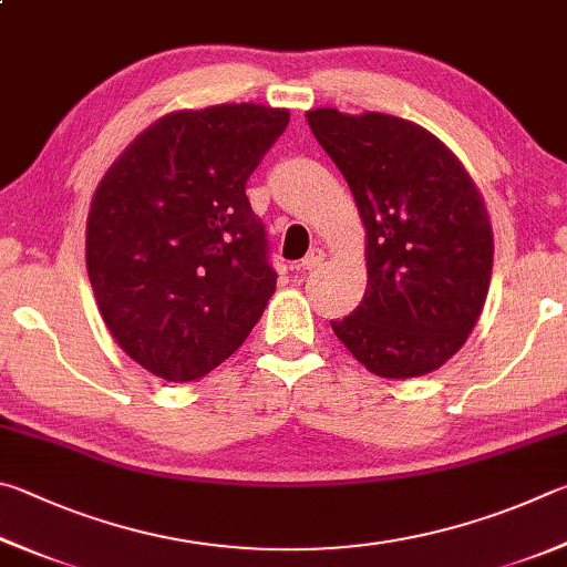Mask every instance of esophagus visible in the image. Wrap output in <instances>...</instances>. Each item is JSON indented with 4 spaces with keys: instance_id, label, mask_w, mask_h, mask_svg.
<instances>
[{
    "instance_id": "esophagus-1",
    "label": "esophagus",
    "mask_w": 567,
    "mask_h": 567,
    "mask_svg": "<svg viewBox=\"0 0 567 567\" xmlns=\"http://www.w3.org/2000/svg\"><path fill=\"white\" fill-rule=\"evenodd\" d=\"M323 251L321 248H311L309 254H306V258L301 261V266L306 268V271H316V268H321V264H323Z\"/></svg>"
}]
</instances>
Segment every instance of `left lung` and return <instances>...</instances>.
Listing matches in <instances>:
<instances>
[{"label":"left lung","mask_w":567,"mask_h":567,"mask_svg":"<svg viewBox=\"0 0 567 567\" xmlns=\"http://www.w3.org/2000/svg\"><path fill=\"white\" fill-rule=\"evenodd\" d=\"M306 118L365 226L369 286L333 333L381 379L441 369L488 296L493 228L478 186L441 138L405 118L339 109Z\"/></svg>","instance_id":"obj_1"}]
</instances>
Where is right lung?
Wrapping results in <instances>:
<instances>
[{"label":"right lung","mask_w":567,"mask_h":567,"mask_svg":"<svg viewBox=\"0 0 567 567\" xmlns=\"http://www.w3.org/2000/svg\"><path fill=\"white\" fill-rule=\"evenodd\" d=\"M286 109L218 104L144 128L99 182L86 271L109 333L158 379L196 381L246 341L276 291L246 182Z\"/></svg>","instance_id":"obj_1"}]
</instances>
